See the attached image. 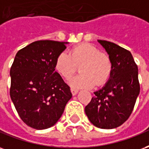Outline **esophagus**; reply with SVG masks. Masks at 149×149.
Listing matches in <instances>:
<instances>
[{
    "instance_id": "esophagus-1",
    "label": "esophagus",
    "mask_w": 149,
    "mask_h": 149,
    "mask_svg": "<svg viewBox=\"0 0 149 149\" xmlns=\"http://www.w3.org/2000/svg\"><path fill=\"white\" fill-rule=\"evenodd\" d=\"M70 91H71V93H72L73 95H75V94H78V92H79V91H78L77 89H75V88L74 87L70 88Z\"/></svg>"
}]
</instances>
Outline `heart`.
Instances as JSON below:
<instances>
[{
	"mask_svg": "<svg viewBox=\"0 0 149 149\" xmlns=\"http://www.w3.org/2000/svg\"><path fill=\"white\" fill-rule=\"evenodd\" d=\"M79 66L81 74L70 79L74 87H92L102 86L109 81L113 72V63L109 55L100 52L91 43L74 47L69 54L61 52L55 60V69L65 79H69Z\"/></svg>",
	"mask_w": 149,
	"mask_h": 149,
	"instance_id": "heart-1",
	"label": "heart"
}]
</instances>
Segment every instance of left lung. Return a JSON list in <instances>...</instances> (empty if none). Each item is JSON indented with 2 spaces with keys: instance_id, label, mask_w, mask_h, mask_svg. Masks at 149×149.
Returning <instances> with one entry per match:
<instances>
[{
  "instance_id": "8db88e82",
  "label": "left lung",
  "mask_w": 149,
  "mask_h": 149,
  "mask_svg": "<svg viewBox=\"0 0 149 149\" xmlns=\"http://www.w3.org/2000/svg\"><path fill=\"white\" fill-rule=\"evenodd\" d=\"M113 63L111 77L94 92L86 114L100 129H114L128 120L140 93L138 67L130 51L106 40H98Z\"/></svg>"
}]
</instances>
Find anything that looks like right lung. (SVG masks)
I'll return each instance as SVG.
<instances>
[{
	"label": "right lung",
	"mask_w": 149,
	"mask_h": 149,
	"mask_svg": "<svg viewBox=\"0 0 149 149\" xmlns=\"http://www.w3.org/2000/svg\"><path fill=\"white\" fill-rule=\"evenodd\" d=\"M66 43L35 41L18 51L11 67V99L21 120L36 130L53 126L72 97L70 86L55 70Z\"/></svg>",
	"instance_id": "right-lung-1"
}]
</instances>
